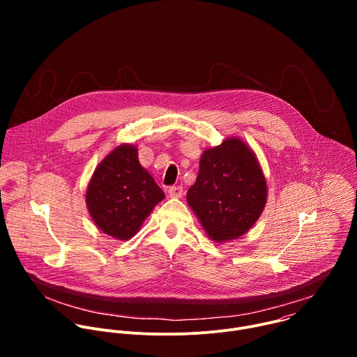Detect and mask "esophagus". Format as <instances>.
Here are the masks:
<instances>
[{"instance_id": "esophagus-1", "label": "esophagus", "mask_w": 357, "mask_h": 357, "mask_svg": "<svg viewBox=\"0 0 357 357\" xmlns=\"http://www.w3.org/2000/svg\"><path fill=\"white\" fill-rule=\"evenodd\" d=\"M168 193L171 197H181L183 193V189H182V186H171L168 189Z\"/></svg>"}]
</instances>
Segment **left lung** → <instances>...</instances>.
<instances>
[{
  "label": "left lung",
  "mask_w": 357,
  "mask_h": 357,
  "mask_svg": "<svg viewBox=\"0 0 357 357\" xmlns=\"http://www.w3.org/2000/svg\"><path fill=\"white\" fill-rule=\"evenodd\" d=\"M186 200L215 243L245 234L267 203L266 176L254 151L237 137L203 151Z\"/></svg>",
  "instance_id": "obj_1"
}]
</instances>
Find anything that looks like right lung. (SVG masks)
<instances>
[{"instance_id": "right-lung-1", "label": "right lung", "mask_w": 357, "mask_h": 357, "mask_svg": "<svg viewBox=\"0 0 357 357\" xmlns=\"http://www.w3.org/2000/svg\"><path fill=\"white\" fill-rule=\"evenodd\" d=\"M165 197L138 161L132 144H120L94 169L86 192L94 225L116 240H130Z\"/></svg>"}]
</instances>
